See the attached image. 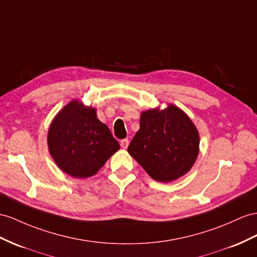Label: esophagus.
<instances>
[{
	"mask_svg": "<svg viewBox=\"0 0 257 257\" xmlns=\"http://www.w3.org/2000/svg\"><path fill=\"white\" fill-rule=\"evenodd\" d=\"M128 146H129V140L128 139H123V140L120 141V147L122 149H127Z\"/></svg>",
	"mask_w": 257,
	"mask_h": 257,
	"instance_id": "esophagus-1",
	"label": "esophagus"
}]
</instances>
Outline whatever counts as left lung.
Here are the masks:
<instances>
[{
  "label": "left lung",
  "mask_w": 257,
  "mask_h": 257,
  "mask_svg": "<svg viewBox=\"0 0 257 257\" xmlns=\"http://www.w3.org/2000/svg\"><path fill=\"white\" fill-rule=\"evenodd\" d=\"M199 133L191 119L175 105L149 109L128 152L154 180L170 182L187 174L199 154Z\"/></svg>",
  "instance_id": "left-lung-1"
}]
</instances>
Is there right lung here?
<instances>
[{
    "instance_id": "1",
    "label": "right lung",
    "mask_w": 257,
    "mask_h": 257,
    "mask_svg": "<svg viewBox=\"0 0 257 257\" xmlns=\"http://www.w3.org/2000/svg\"><path fill=\"white\" fill-rule=\"evenodd\" d=\"M48 146L57 166L75 178L97 173L119 150L110 130L96 117V110L72 101L52 121Z\"/></svg>"
}]
</instances>
